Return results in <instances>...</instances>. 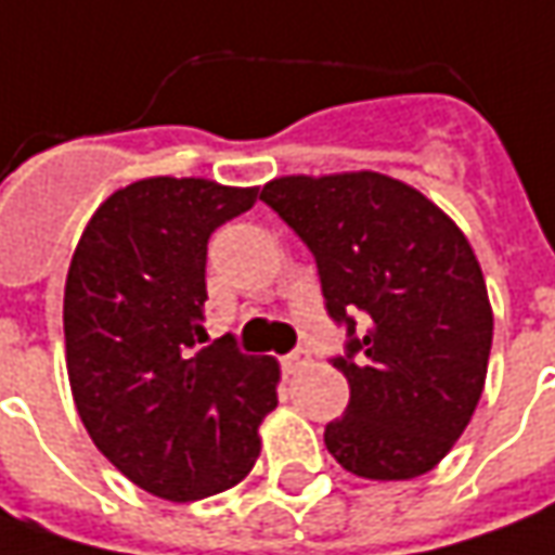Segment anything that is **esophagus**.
<instances>
[{
	"label": "esophagus",
	"instance_id": "34e87169",
	"mask_svg": "<svg viewBox=\"0 0 555 555\" xmlns=\"http://www.w3.org/2000/svg\"><path fill=\"white\" fill-rule=\"evenodd\" d=\"M309 352L307 349H294L292 356H285L282 358V371L288 373V376H294V373H300V371H307L309 367Z\"/></svg>",
	"mask_w": 555,
	"mask_h": 555
}]
</instances>
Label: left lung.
<instances>
[{
	"label": "left lung",
	"mask_w": 555,
	"mask_h": 555,
	"mask_svg": "<svg viewBox=\"0 0 555 555\" xmlns=\"http://www.w3.org/2000/svg\"><path fill=\"white\" fill-rule=\"evenodd\" d=\"M261 199L307 243L327 315L349 334L334 358L349 406L325 428L327 452L367 480L428 474L474 416L492 349L467 236L416 188L371 169L282 176Z\"/></svg>",
	"instance_id": "8db88e82"
}]
</instances>
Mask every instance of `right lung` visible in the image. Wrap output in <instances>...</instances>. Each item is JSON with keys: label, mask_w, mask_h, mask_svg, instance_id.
<instances>
[{"label": "right lung", "mask_w": 555, "mask_h": 555, "mask_svg": "<svg viewBox=\"0 0 555 555\" xmlns=\"http://www.w3.org/2000/svg\"><path fill=\"white\" fill-rule=\"evenodd\" d=\"M258 188L154 176L105 199L81 233L63 294L66 371L90 440L167 501L246 480L276 410L279 361L206 334V246Z\"/></svg>", "instance_id": "right-lung-1"}]
</instances>
